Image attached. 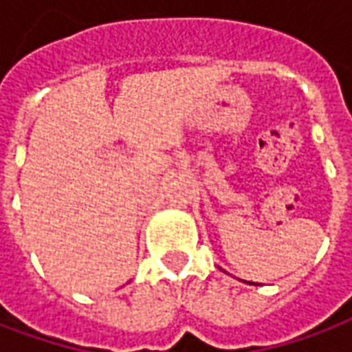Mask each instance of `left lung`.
Returning <instances> with one entry per match:
<instances>
[{"label": "left lung", "mask_w": 352, "mask_h": 352, "mask_svg": "<svg viewBox=\"0 0 352 352\" xmlns=\"http://www.w3.org/2000/svg\"><path fill=\"white\" fill-rule=\"evenodd\" d=\"M250 283H251V281H250Z\"/></svg>", "instance_id": "left-lung-1"}]
</instances>
